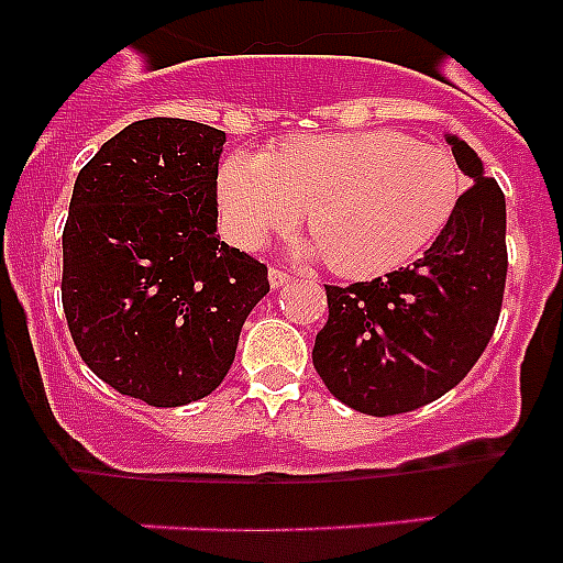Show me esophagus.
Wrapping results in <instances>:
<instances>
[{"label":"esophagus","mask_w":563,"mask_h":563,"mask_svg":"<svg viewBox=\"0 0 563 563\" xmlns=\"http://www.w3.org/2000/svg\"><path fill=\"white\" fill-rule=\"evenodd\" d=\"M292 282V273L285 271V267H271V285L276 287V290H282V287H287Z\"/></svg>","instance_id":"esophagus-1"}]
</instances>
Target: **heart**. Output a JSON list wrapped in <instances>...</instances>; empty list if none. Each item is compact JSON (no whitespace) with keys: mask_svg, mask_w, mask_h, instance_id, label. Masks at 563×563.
Segmentation results:
<instances>
[{"mask_svg":"<svg viewBox=\"0 0 563 563\" xmlns=\"http://www.w3.org/2000/svg\"><path fill=\"white\" fill-rule=\"evenodd\" d=\"M465 191L460 163L402 132L305 134L278 152H236L220 174L233 239L253 247L301 220L327 265L375 278L415 262Z\"/></svg>","mask_w":563,"mask_h":563,"instance_id":"1","label":"heart"}]
</instances>
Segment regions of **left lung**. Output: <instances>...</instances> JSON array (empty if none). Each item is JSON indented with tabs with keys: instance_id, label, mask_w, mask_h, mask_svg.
Wrapping results in <instances>:
<instances>
[{
	"instance_id": "8db88e82",
	"label": "left lung",
	"mask_w": 563,
	"mask_h": 563,
	"mask_svg": "<svg viewBox=\"0 0 563 563\" xmlns=\"http://www.w3.org/2000/svg\"><path fill=\"white\" fill-rule=\"evenodd\" d=\"M474 183L415 267L327 287L312 363L327 389L363 415L415 411L451 391L485 352L507 278L505 194L467 143L449 137Z\"/></svg>"
}]
</instances>
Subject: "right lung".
Wrapping results in <instances>:
<instances>
[{"label": "right lung", "mask_w": 563, "mask_h": 563, "mask_svg": "<svg viewBox=\"0 0 563 563\" xmlns=\"http://www.w3.org/2000/svg\"><path fill=\"white\" fill-rule=\"evenodd\" d=\"M225 132L146 118L78 172L62 233V305L78 355L126 397L172 409L211 395L271 292L267 265L217 233Z\"/></svg>", "instance_id": "obj_1"}]
</instances>
